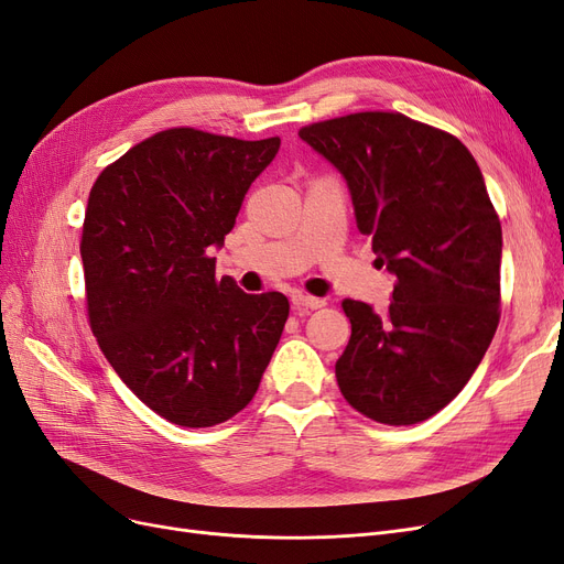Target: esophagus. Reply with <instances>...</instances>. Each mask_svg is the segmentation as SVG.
<instances>
[{"instance_id":"obj_1","label":"esophagus","mask_w":564,"mask_h":564,"mask_svg":"<svg viewBox=\"0 0 564 564\" xmlns=\"http://www.w3.org/2000/svg\"><path fill=\"white\" fill-rule=\"evenodd\" d=\"M327 303L324 299H317V296H308V294H301V292H294L292 294V305H294V311H317V308H322V305Z\"/></svg>"}]
</instances>
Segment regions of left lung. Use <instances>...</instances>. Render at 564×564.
Segmentation results:
<instances>
[{
	"label": "left lung",
	"instance_id": "1",
	"mask_svg": "<svg viewBox=\"0 0 564 564\" xmlns=\"http://www.w3.org/2000/svg\"><path fill=\"white\" fill-rule=\"evenodd\" d=\"M344 174L360 232L395 275L386 313L346 299L350 340L336 362L348 404L412 425L447 406L501 317V220L456 135L402 112H352L301 127Z\"/></svg>",
	"mask_w": 564,
	"mask_h": 564
}]
</instances>
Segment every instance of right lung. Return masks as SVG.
<instances>
[{
    "label": "right lung",
    "mask_w": 564,
    "mask_h": 564,
    "mask_svg": "<svg viewBox=\"0 0 564 564\" xmlns=\"http://www.w3.org/2000/svg\"><path fill=\"white\" fill-rule=\"evenodd\" d=\"M278 150V135L164 129L89 193L79 251L91 332L133 395L183 429L242 412L280 344L286 296L245 294L209 256Z\"/></svg>",
    "instance_id": "1"
}]
</instances>
